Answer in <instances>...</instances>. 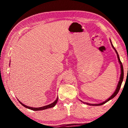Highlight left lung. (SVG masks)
<instances>
[{"label":"left lung","instance_id":"1","mask_svg":"<svg viewBox=\"0 0 128 128\" xmlns=\"http://www.w3.org/2000/svg\"><path fill=\"white\" fill-rule=\"evenodd\" d=\"M110 42H111V45H112V47H113V48L114 50V51H115L116 53L117 54V56H118V62H119V63H120V64L121 75H120V80H119V81H118V86H117V88H116L115 92H114V94H112V95H111V96H110V98H108V99H107V100H106V101L103 102L101 103H99V104H90V103H84V102H82L81 101L82 103H85V104H88V105H90V106H101V105H103V104H105L106 103H107V102H108L110 100H111V99H113V98H114V97L117 94H118V92L119 90H120V88L121 86V84H122V81H123V78H124V69H123V66H122V62H121V61H120V58H119L118 54V52H117V51L116 50V49L114 48V47L113 44H112V42H111V40H110Z\"/></svg>","mask_w":128,"mask_h":128}]
</instances>
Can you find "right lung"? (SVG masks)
I'll return each mask as SVG.
<instances>
[{"label":"right lung","mask_w":128,"mask_h":128,"mask_svg":"<svg viewBox=\"0 0 128 128\" xmlns=\"http://www.w3.org/2000/svg\"><path fill=\"white\" fill-rule=\"evenodd\" d=\"M58 97L57 98V99H56V100L54 102L50 104H48V105H47V106H43V107H37V108H35V107H29V106H27L25 105L24 104H23L21 102L19 101V102L21 104V105H22L23 106H24L25 107H26V108H28V109H30V110H33V111H40V110H46L47 109V108H52L54 107L56 105V104L58 102Z\"/></svg>","instance_id":"right-lung-1"}]
</instances>
